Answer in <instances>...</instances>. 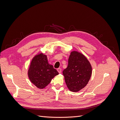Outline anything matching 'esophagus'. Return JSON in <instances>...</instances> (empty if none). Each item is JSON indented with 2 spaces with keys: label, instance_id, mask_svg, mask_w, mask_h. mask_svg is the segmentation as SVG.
<instances>
[{
  "label": "esophagus",
  "instance_id": "1",
  "mask_svg": "<svg viewBox=\"0 0 120 120\" xmlns=\"http://www.w3.org/2000/svg\"><path fill=\"white\" fill-rule=\"evenodd\" d=\"M57 71L58 72H59V73H60V74L61 72V69L60 68H57Z\"/></svg>",
  "mask_w": 120,
  "mask_h": 120
}]
</instances>
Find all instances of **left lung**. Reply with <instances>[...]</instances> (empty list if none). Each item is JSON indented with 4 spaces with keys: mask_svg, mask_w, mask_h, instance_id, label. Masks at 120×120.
I'll return each instance as SVG.
<instances>
[{
    "mask_svg": "<svg viewBox=\"0 0 120 120\" xmlns=\"http://www.w3.org/2000/svg\"><path fill=\"white\" fill-rule=\"evenodd\" d=\"M92 66L82 53L72 52L68 60V67L63 71L68 89L78 92L87 85L92 75Z\"/></svg>",
    "mask_w": 120,
    "mask_h": 120,
    "instance_id": "obj_1",
    "label": "left lung"
}]
</instances>
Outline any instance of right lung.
Masks as SVG:
<instances>
[{
	"label": "right lung",
	"mask_w": 120,
	"mask_h": 120,
	"mask_svg": "<svg viewBox=\"0 0 120 120\" xmlns=\"http://www.w3.org/2000/svg\"><path fill=\"white\" fill-rule=\"evenodd\" d=\"M59 72L52 65L48 63L46 56L40 53L32 59L28 71L31 82L39 89L48 86Z\"/></svg>",
	"instance_id": "1"
}]
</instances>
